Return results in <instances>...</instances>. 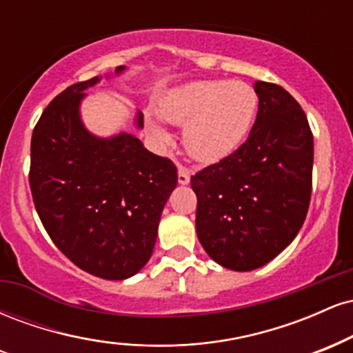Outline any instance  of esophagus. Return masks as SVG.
<instances>
[{
	"label": "esophagus",
	"mask_w": 353,
	"mask_h": 353,
	"mask_svg": "<svg viewBox=\"0 0 353 353\" xmlns=\"http://www.w3.org/2000/svg\"><path fill=\"white\" fill-rule=\"evenodd\" d=\"M177 181H179V184H189L190 171L185 165H179V169H177Z\"/></svg>",
	"instance_id": "1"
}]
</instances>
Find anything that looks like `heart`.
Returning a JSON list of instances; mask_svg holds the SVG:
<instances>
[{
  "mask_svg": "<svg viewBox=\"0 0 353 353\" xmlns=\"http://www.w3.org/2000/svg\"><path fill=\"white\" fill-rule=\"evenodd\" d=\"M159 109L169 123L186 124L182 141L190 157L217 163L245 139L257 109V94L241 81H197L165 96ZM148 125L157 139H169L157 119L149 117Z\"/></svg>",
  "mask_w": 353,
  "mask_h": 353,
  "instance_id": "b5f03b06",
  "label": "heart"
}]
</instances>
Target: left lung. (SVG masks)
Here are the masks:
<instances>
[{
    "label": "left lung",
    "mask_w": 353,
    "mask_h": 353,
    "mask_svg": "<svg viewBox=\"0 0 353 353\" xmlns=\"http://www.w3.org/2000/svg\"><path fill=\"white\" fill-rule=\"evenodd\" d=\"M255 92L259 111L245 143L190 177L202 247L239 272L265 265L294 241L312 194L314 136L305 112L279 84L257 81Z\"/></svg>",
    "instance_id": "obj_1"
}]
</instances>
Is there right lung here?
<instances>
[{
    "mask_svg": "<svg viewBox=\"0 0 353 353\" xmlns=\"http://www.w3.org/2000/svg\"><path fill=\"white\" fill-rule=\"evenodd\" d=\"M98 81L72 84L43 111L31 137L30 188L36 212L61 252L84 272L123 281L151 259L177 168L131 134H89L79 103L84 89ZM143 125L139 114L137 128Z\"/></svg>",
    "mask_w": 353,
    "mask_h": 353,
    "instance_id": "add662e5",
    "label": "right lung"
}]
</instances>
